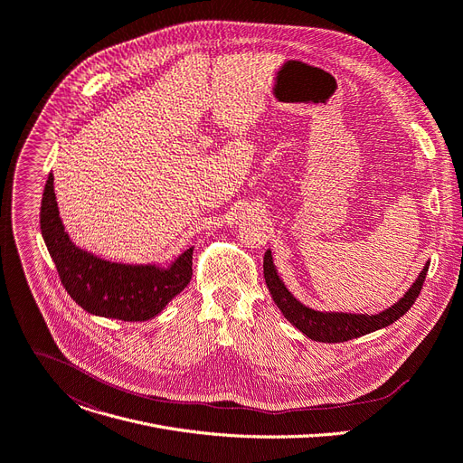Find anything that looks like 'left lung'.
<instances>
[{
  "label": "left lung",
  "mask_w": 463,
  "mask_h": 463,
  "mask_svg": "<svg viewBox=\"0 0 463 463\" xmlns=\"http://www.w3.org/2000/svg\"><path fill=\"white\" fill-rule=\"evenodd\" d=\"M430 262L425 264L423 271L419 273L415 282L408 288L404 296L390 308L378 312V314H349V312H325L316 310L307 305H303L293 293L286 288L284 280L280 279L277 266L273 264L271 249L266 250L264 255V279L268 284V289L271 293V299L282 312V316L299 328L307 338L314 342L323 344H340L353 338H360L369 332H374L378 328H384L392 323H395L399 317H402L415 299L419 298V291L425 282L427 271Z\"/></svg>",
  "instance_id": "left-lung-1"
}]
</instances>
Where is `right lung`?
<instances>
[{
	"instance_id": "add662e5",
	"label": "right lung",
	"mask_w": 463,
	"mask_h": 463,
	"mask_svg": "<svg viewBox=\"0 0 463 463\" xmlns=\"http://www.w3.org/2000/svg\"><path fill=\"white\" fill-rule=\"evenodd\" d=\"M40 231L70 298L82 310L99 317L151 319L179 296L192 279L194 247L164 266L112 262L75 245L59 214L53 175L48 177L42 194Z\"/></svg>"
}]
</instances>
